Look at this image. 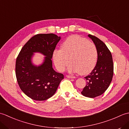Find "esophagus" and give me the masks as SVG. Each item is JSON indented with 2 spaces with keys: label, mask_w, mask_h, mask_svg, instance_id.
Returning a JSON list of instances; mask_svg holds the SVG:
<instances>
[{
  "label": "esophagus",
  "mask_w": 129,
  "mask_h": 129,
  "mask_svg": "<svg viewBox=\"0 0 129 129\" xmlns=\"http://www.w3.org/2000/svg\"><path fill=\"white\" fill-rule=\"evenodd\" d=\"M67 77L68 78H69V79H74V78H75V76H72V75H67Z\"/></svg>",
  "instance_id": "1"
}]
</instances>
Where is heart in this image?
<instances>
[{
  "instance_id": "heart-1",
  "label": "heart",
  "mask_w": 129,
  "mask_h": 129,
  "mask_svg": "<svg viewBox=\"0 0 129 129\" xmlns=\"http://www.w3.org/2000/svg\"><path fill=\"white\" fill-rule=\"evenodd\" d=\"M69 58L71 62L68 68L69 72L87 74L96 64V47L84 38L72 35L62 43L61 49H55L53 53L55 65L60 72L64 71L69 63Z\"/></svg>"
}]
</instances>
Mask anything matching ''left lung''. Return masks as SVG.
Wrapping results in <instances>:
<instances>
[{"instance_id":"left-lung-1","label":"left lung","mask_w":129,"mask_h":129,"mask_svg":"<svg viewBox=\"0 0 129 129\" xmlns=\"http://www.w3.org/2000/svg\"><path fill=\"white\" fill-rule=\"evenodd\" d=\"M88 37L94 42L98 51V60L94 69L84 78L87 80L81 94L94 98L102 95L110 85L114 74L111 53L105 44L99 38L90 34Z\"/></svg>"}]
</instances>
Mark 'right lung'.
<instances>
[{
    "instance_id": "1",
    "label": "right lung",
    "mask_w": 129,
    "mask_h": 129,
    "mask_svg": "<svg viewBox=\"0 0 129 129\" xmlns=\"http://www.w3.org/2000/svg\"><path fill=\"white\" fill-rule=\"evenodd\" d=\"M61 37L54 34H40L33 37L21 49L16 58L15 73L20 89L34 100L43 101L51 98L58 87L64 75L56 72L51 59ZM45 57L42 64L36 66L32 59L34 53Z\"/></svg>"
}]
</instances>
